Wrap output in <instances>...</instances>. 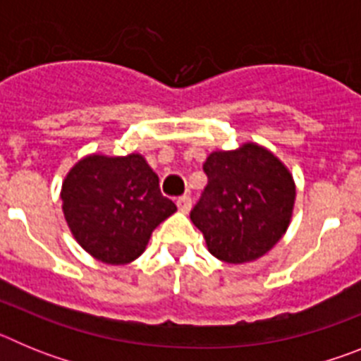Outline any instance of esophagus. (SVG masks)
Returning <instances> with one entry per match:
<instances>
[{
    "mask_svg": "<svg viewBox=\"0 0 361 361\" xmlns=\"http://www.w3.org/2000/svg\"><path fill=\"white\" fill-rule=\"evenodd\" d=\"M177 208H178V212H183V213L190 212V209H191V197H188V195L178 197V199H177Z\"/></svg>",
    "mask_w": 361,
    "mask_h": 361,
    "instance_id": "esophagus-1",
    "label": "esophagus"
}]
</instances>
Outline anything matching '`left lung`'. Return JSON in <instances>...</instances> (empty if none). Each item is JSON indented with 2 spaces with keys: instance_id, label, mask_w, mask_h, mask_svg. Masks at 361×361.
Instances as JSON below:
<instances>
[{
  "instance_id": "1",
  "label": "left lung",
  "mask_w": 361,
  "mask_h": 361,
  "mask_svg": "<svg viewBox=\"0 0 361 361\" xmlns=\"http://www.w3.org/2000/svg\"><path fill=\"white\" fill-rule=\"evenodd\" d=\"M208 186L190 219L202 231L209 253L228 264L253 262L288 231L295 180L269 149L245 142L213 152L204 162Z\"/></svg>"
}]
</instances>
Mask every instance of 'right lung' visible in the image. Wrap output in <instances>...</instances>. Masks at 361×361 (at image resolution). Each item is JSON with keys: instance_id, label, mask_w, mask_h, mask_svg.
Returning <instances> with one entry per match:
<instances>
[{"instance_id": "right-lung-1", "label": "right lung", "mask_w": 361, "mask_h": 361, "mask_svg": "<svg viewBox=\"0 0 361 361\" xmlns=\"http://www.w3.org/2000/svg\"><path fill=\"white\" fill-rule=\"evenodd\" d=\"M61 200L73 238L86 253L111 266L141 257L153 229L177 212L139 153L86 155L65 177Z\"/></svg>"}]
</instances>
